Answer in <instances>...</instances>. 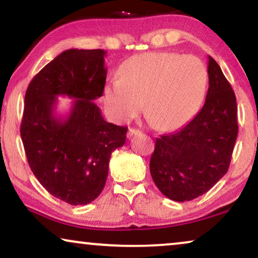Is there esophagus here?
Here are the masks:
<instances>
[{
	"label": "esophagus",
	"instance_id": "1",
	"mask_svg": "<svg viewBox=\"0 0 258 258\" xmlns=\"http://www.w3.org/2000/svg\"><path fill=\"white\" fill-rule=\"evenodd\" d=\"M141 132L139 129H135V128H129V130H128V134H126V137H128V139H132V137L134 136V135H137V134H140Z\"/></svg>",
	"mask_w": 258,
	"mask_h": 258
}]
</instances>
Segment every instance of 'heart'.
Here are the masks:
<instances>
[{"mask_svg":"<svg viewBox=\"0 0 258 258\" xmlns=\"http://www.w3.org/2000/svg\"><path fill=\"white\" fill-rule=\"evenodd\" d=\"M119 77L109 80L103 100L118 122L142 110L158 130L186 124L202 105L208 88V69L202 59L172 51H151L125 59Z\"/></svg>","mask_w":258,"mask_h":258,"instance_id":"1","label":"heart"}]
</instances>
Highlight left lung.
Masks as SVG:
<instances>
[{"label":"left lung","instance_id":"1","mask_svg":"<svg viewBox=\"0 0 258 258\" xmlns=\"http://www.w3.org/2000/svg\"><path fill=\"white\" fill-rule=\"evenodd\" d=\"M208 59L209 89L202 109L178 132L157 139L150 158L155 184L176 202L195 200L227 174L237 139L235 93L217 62Z\"/></svg>","mask_w":258,"mask_h":258}]
</instances>
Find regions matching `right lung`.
Masks as SVG:
<instances>
[{
  "label": "right lung",
  "instance_id": "1",
  "mask_svg": "<svg viewBox=\"0 0 258 258\" xmlns=\"http://www.w3.org/2000/svg\"><path fill=\"white\" fill-rule=\"evenodd\" d=\"M102 49H69L49 62L28 86L21 139L35 177L56 199L88 204L104 188L111 153L126 126L104 121L94 103L103 95L107 68ZM74 98L67 118L54 115L57 96Z\"/></svg>",
  "mask_w": 258,
  "mask_h": 258
}]
</instances>
